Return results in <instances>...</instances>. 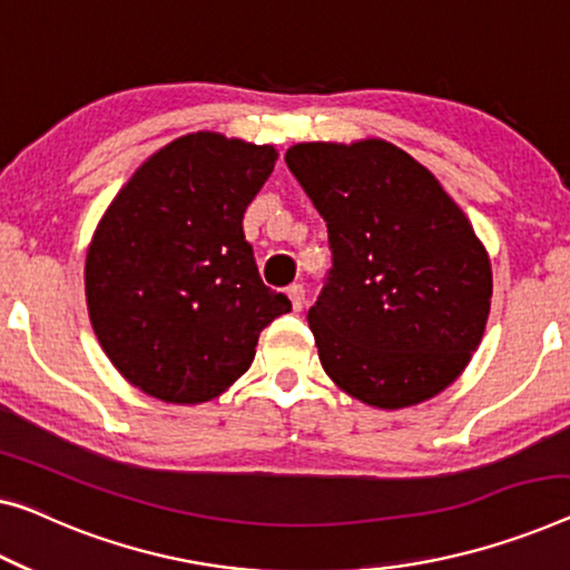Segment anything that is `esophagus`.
<instances>
[{
    "label": "esophagus",
    "mask_w": 570,
    "mask_h": 570,
    "mask_svg": "<svg viewBox=\"0 0 570 570\" xmlns=\"http://www.w3.org/2000/svg\"><path fill=\"white\" fill-rule=\"evenodd\" d=\"M286 294H288V299H292L296 312H299L304 304H307V288H304L302 284H292V286H288Z\"/></svg>",
    "instance_id": "esophagus-1"
}]
</instances>
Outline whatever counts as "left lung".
I'll use <instances>...</instances> for the list:
<instances>
[{"mask_svg": "<svg viewBox=\"0 0 570 570\" xmlns=\"http://www.w3.org/2000/svg\"><path fill=\"white\" fill-rule=\"evenodd\" d=\"M286 166L327 223L333 253L307 314L322 368L379 410L443 392L491 307V266L469 219L392 142H299Z\"/></svg>", "mask_w": 570, "mask_h": 570, "instance_id": "8db88e82", "label": "left lung"}]
</instances>
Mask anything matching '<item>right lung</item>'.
I'll list each match as a JSON object with an SVG mask.
<instances>
[{"mask_svg":"<svg viewBox=\"0 0 570 570\" xmlns=\"http://www.w3.org/2000/svg\"><path fill=\"white\" fill-rule=\"evenodd\" d=\"M276 150L184 135L109 204L87 256V304L115 368L156 399L199 404L250 368L258 335L292 309L263 284L243 215Z\"/></svg>","mask_w":570,"mask_h":570,"instance_id":"1","label":"right lung"}]
</instances>
